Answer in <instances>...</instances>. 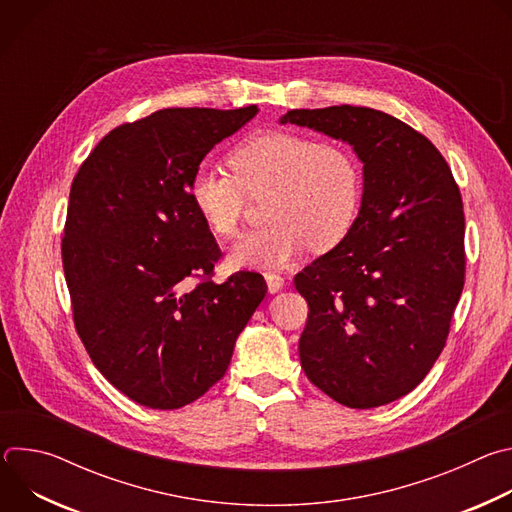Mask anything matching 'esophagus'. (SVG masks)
Here are the masks:
<instances>
[{
  "label": "esophagus",
  "mask_w": 512,
  "mask_h": 512,
  "mask_svg": "<svg viewBox=\"0 0 512 512\" xmlns=\"http://www.w3.org/2000/svg\"><path fill=\"white\" fill-rule=\"evenodd\" d=\"M265 281H267V289L271 291V294H277V291L283 287L285 279L279 275V273H265Z\"/></svg>",
  "instance_id": "esophagus-1"
}]
</instances>
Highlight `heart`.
I'll use <instances>...</instances> for the list:
<instances>
[{"label": "heart", "mask_w": 512, "mask_h": 512, "mask_svg": "<svg viewBox=\"0 0 512 512\" xmlns=\"http://www.w3.org/2000/svg\"><path fill=\"white\" fill-rule=\"evenodd\" d=\"M229 166L233 176L198 166L188 200L212 235L229 239L241 225L247 196L267 192L263 214L269 223L235 245L237 265L279 267L306 245L314 253L332 251L358 221L364 176L346 145L271 129L241 141Z\"/></svg>", "instance_id": "b5f03b06"}]
</instances>
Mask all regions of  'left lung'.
Segmentation results:
<instances>
[{"label":"left lung","mask_w":512,"mask_h":512,"mask_svg":"<svg viewBox=\"0 0 512 512\" xmlns=\"http://www.w3.org/2000/svg\"><path fill=\"white\" fill-rule=\"evenodd\" d=\"M281 123L350 143L364 176L352 233L294 279L310 308L302 369L340 405H387L446 346L466 273L460 188L440 150L383 111L291 109Z\"/></svg>","instance_id":"left-lung-1"}]
</instances>
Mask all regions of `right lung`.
Segmentation results:
<instances>
[{"label":"right lung","mask_w":512,"mask_h":512,"mask_svg":"<svg viewBox=\"0 0 512 512\" xmlns=\"http://www.w3.org/2000/svg\"><path fill=\"white\" fill-rule=\"evenodd\" d=\"M257 111L162 109L123 123L72 180L62 237L72 318L101 375L139 405L180 409L221 381L267 294L255 271L212 281L223 253L188 200L204 156Z\"/></svg>","instance_id":"add662e5"}]
</instances>
